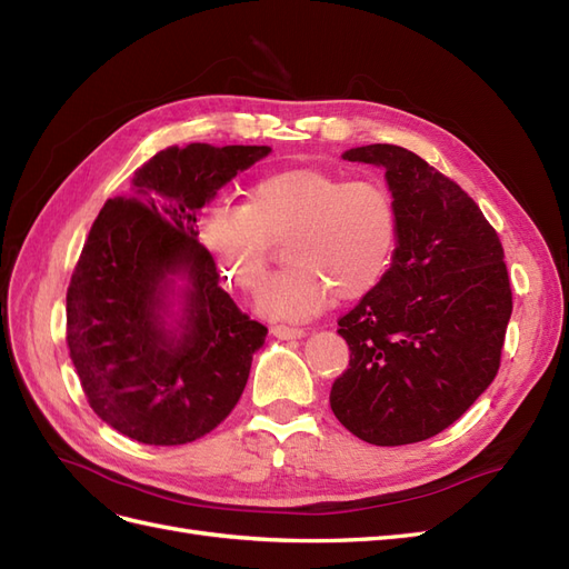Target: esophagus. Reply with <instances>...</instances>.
<instances>
[{
  "label": "esophagus",
  "instance_id": "obj_1",
  "mask_svg": "<svg viewBox=\"0 0 569 569\" xmlns=\"http://www.w3.org/2000/svg\"><path fill=\"white\" fill-rule=\"evenodd\" d=\"M270 332H272V337H278V339H301V337H306V330H301V327H289V325H274Z\"/></svg>",
  "mask_w": 569,
  "mask_h": 569
}]
</instances>
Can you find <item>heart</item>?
I'll list each match as a JSON object with an SVG mask.
<instances>
[{"label":"heart","mask_w":569,"mask_h":569,"mask_svg":"<svg viewBox=\"0 0 569 569\" xmlns=\"http://www.w3.org/2000/svg\"><path fill=\"white\" fill-rule=\"evenodd\" d=\"M399 232V209L382 182L320 168L263 178L249 189L247 206L220 203L201 220L203 247L244 291L261 287L274 242L287 239L291 268L258 297V311L274 320H308L337 295H370L387 278Z\"/></svg>","instance_id":"obj_1"}]
</instances>
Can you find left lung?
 Here are the masks:
<instances>
[{
  "instance_id": "left-lung-1",
  "label": "left lung",
  "mask_w": 569,
  "mask_h": 569,
  "mask_svg": "<svg viewBox=\"0 0 569 569\" xmlns=\"http://www.w3.org/2000/svg\"><path fill=\"white\" fill-rule=\"evenodd\" d=\"M341 159L385 170L401 232L382 284L339 320L351 360L330 406L368 443L425 441L453 425L498 372L512 313L501 239L418 153L368 144Z\"/></svg>"
}]
</instances>
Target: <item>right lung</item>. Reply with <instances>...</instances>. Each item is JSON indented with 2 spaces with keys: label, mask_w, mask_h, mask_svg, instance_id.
<instances>
[{
  "label": "right lung",
  "mask_w": 569,
  "mask_h": 569,
  "mask_svg": "<svg viewBox=\"0 0 569 569\" xmlns=\"http://www.w3.org/2000/svg\"><path fill=\"white\" fill-rule=\"evenodd\" d=\"M270 147H168L104 203L66 297L68 349L84 396L116 432L180 446L242 396L268 330L218 284L197 213Z\"/></svg>",
  "instance_id": "right-lung-1"
}]
</instances>
